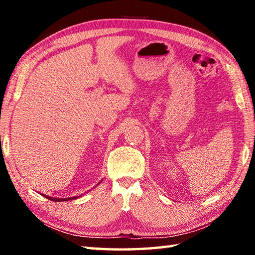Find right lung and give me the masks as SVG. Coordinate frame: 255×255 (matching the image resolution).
I'll return each mask as SVG.
<instances>
[{
  "instance_id": "right-lung-1",
  "label": "right lung",
  "mask_w": 255,
  "mask_h": 255,
  "mask_svg": "<svg viewBox=\"0 0 255 255\" xmlns=\"http://www.w3.org/2000/svg\"><path fill=\"white\" fill-rule=\"evenodd\" d=\"M48 198L49 200H54V201H66V200H72V199H75L76 197H73V198H65V199H55V198H49V197H47Z\"/></svg>"
}]
</instances>
